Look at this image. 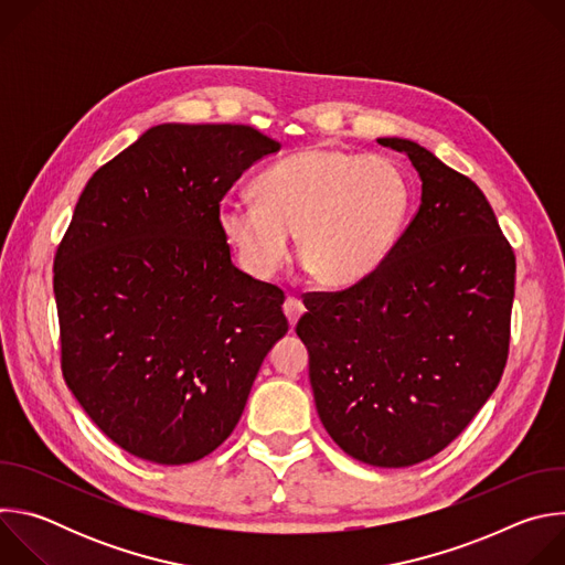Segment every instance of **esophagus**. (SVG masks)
I'll return each mask as SVG.
<instances>
[{"label": "esophagus", "mask_w": 565, "mask_h": 565, "mask_svg": "<svg viewBox=\"0 0 565 565\" xmlns=\"http://www.w3.org/2000/svg\"><path fill=\"white\" fill-rule=\"evenodd\" d=\"M303 310H306V306H303V301H301L297 295H288V297H286V301H284V312H286V317H288V321H290V327L297 324V319L303 315Z\"/></svg>", "instance_id": "1"}]
</instances>
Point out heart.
Segmentation results:
<instances>
[{"mask_svg": "<svg viewBox=\"0 0 565 565\" xmlns=\"http://www.w3.org/2000/svg\"><path fill=\"white\" fill-rule=\"evenodd\" d=\"M259 199H225L218 230L238 266L273 279L297 248L315 279L351 288L373 277L405 232L414 185L397 160L335 147L281 158L257 181Z\"/></svg>", "mask_w": 565, "mask_h": 565, "instance_id": "obj_1", "label": "heart"}]
</instances>
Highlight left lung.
Listing matches in <instances>:
<instances>
[{
	"label": "left lung",
	"mask_w": 565,
	"mask_h": 565,
	"mask_svg": "<svg viewBox=\"0 0 565 565\" xmlns=\"http://www.w3.org/2000/svg\"><path fill=\"white\" fill-rule=\"evenodd\" d=\"M405 151L420 205L366 281L306 292L297 335L321 425L373 467H409L458 438L501 382L516 257L480 188L429 149Z\"/></svg>",
	"instance_id": "left-lung-1"
}]
</instances>
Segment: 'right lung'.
Segmentation results:
<instances>
[{
	"mask_svg": "<svg viewBox=\"0 0 565 565\" xmlns=\"http://www.w3.org/2000/svg\"><path fill=\"white\" fill-rule=\"evenodd\" d=\"M275 151L250 125H158L77 199L53 259L60 366L136 458L212 454L288 333L284 290L232 266L216 221L227 190Z\"/></svg>",
	"mask_w": 565,
	"mask_h": 565,
	"instance_id": "add662e5",
	"label": "right lung"
}]
</instances>
